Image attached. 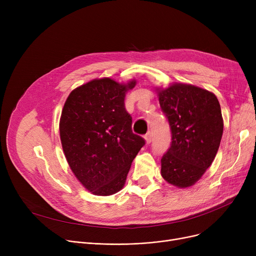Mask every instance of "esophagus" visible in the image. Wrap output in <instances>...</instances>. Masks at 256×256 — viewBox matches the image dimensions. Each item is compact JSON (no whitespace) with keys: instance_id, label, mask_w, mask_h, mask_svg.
<instances>
[{"instance_id":"1","label":"esophagus","mask_w":256,"mask_h":256,"mask_svg":"<svg viewBox=\"0 0 256 256\" xmlns=\"http://www.w3.org/2000/svg\"><path fill=\"white\" fill-rule=\"evenodd\" d=\"M145 141H146L147 144L152 143V132L150 130L145 135Z\"/></svg>"}]
</instances>
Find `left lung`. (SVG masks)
<instances>
[{"mask_svg": "<svg viewBox=\"0 0 256 256\" xmlns=\"http://www.w3.org/2000/svg\"><path fill=\"white\" fill-rule=\"evenodd\" d=\"M158 102L171 130L160 174L173 186H190L204 176L219 150L223 134L219 100L202 88L173 84L160 90Z\"/></svg>", "mask_w": 256, "mask_h": 256, "instance_id": "8db88e82", "label": "left lung"}]
</instances>
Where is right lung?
<instances>
[{"instance_id":"1","label":"right lung","mask_w":256,"mask_h":256,"mask_svg":"<svg viewBox=\"0 0 256 256\" xmlns=\"http://www.w3.org/2000/svg\"><path fill=\"white\" fill-rule=\"evenodd\" d=\"M136 80L119 84L104 78L76 88L67 98L60 138L76 178L94 195L117 193L145 140L132 130L126 92Z\"/></svg>"}]
</instances>
